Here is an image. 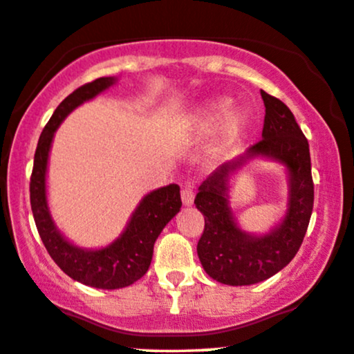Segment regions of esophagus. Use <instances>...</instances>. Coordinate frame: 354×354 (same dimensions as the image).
<instances>
[{"mask_svg": "<svg viewBox=\"0 0 354 354\" xmlns=\"http://www.w3.org/2000/svg\"><path fill=\"white\" fill-rule=\"evenodd\" d=\"M181 201L185 205H192V203H194V191L191 187H185L181 191Z\"/></svg>", "mask_w": 354, "mask_h": 354, "instance_id": "esophagus-1", "label": "esophagus"}]
</instances>
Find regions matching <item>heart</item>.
Wrapping results in <instances>:
<instances>
[{
    "label": "heart",
    "mask_w": 354,
    "mask_h": 354,
    "mask_svg": "<svg viewBox=\"0 0 354 354\" xmlns=\"http://www.w3.org/2000/svg\"><path fill=\"white\" fill-rule=\"evenodd\" d=\"M232 109V100L229 97H216L209 100L196 107L192 113L187 114L185 119V127L187 132L196 137L209 136L218 127L216 140H214V150L217 153H223L234 147V144L243 133L247 127V118L240 111Z\"/></svg>",
    "instance_id": "obj_1"
}]
</instances>
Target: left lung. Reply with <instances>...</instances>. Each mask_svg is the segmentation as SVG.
I'll return each instance as SVG.
<instances>
[{
	"instance_id": "obj_1",
	"label": "left lung",
	"mask_w": 354,
	"mask_h": 354,
	"mask_svg": "<svg viewBox=\"0 0 354 354\" xmlns=\"http://www.w3.org/2000/svg\"><path fill=\"white\" fill-rule=\"evenodd\" d=\"M265 125L261 140L212 171L199 186L194 204L204 216L198 257L204 271L217 283L250 286L274 276L296 257L314 207L310 151L290 109L261 91ZM257 158L281 162L288 173V207L266 234L241 229L230 207L231 178Z\"/></svg>"
}]
</instances>
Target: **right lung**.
<instances>
[{"label":"right lung","instance_id":"add662e5","mask_svg":"<svg viewBox=\"0 0 354 354\" xmlns=\"http://www.w3.org/2000/svg\"><path fill=\"white\" fill-rule=\"evenodd\" d=\"M115 83L118 77L97 78L75 89L58 104L40 133L30 176V207L48 254L71 279L96 289H120L140 279L149 271L156 239L181 209L178 185L150 191L140 199L122 234L101 248L78 247L66 239L53 222L47 201V167L53 136L71 111L83 102L95 100Z\"/></svg>","mask_w":354,"mask_h":354}]
</instances>
